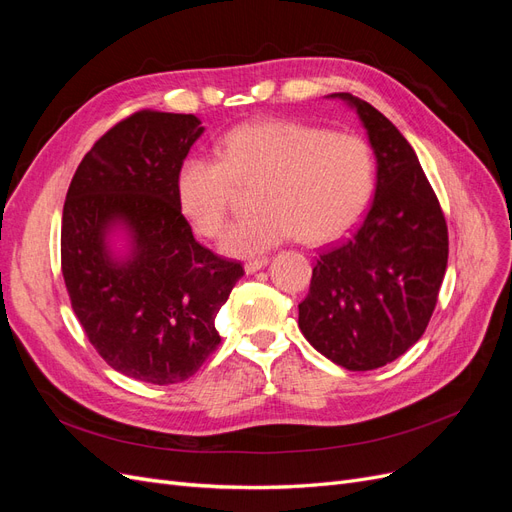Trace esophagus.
Here are the masks:
<instances>
[{
  "label": "esophagus",
  "instance_id": "34e87169",
  "mask_svg": "<svg viewBox=\"0 0 512 512\" xmlns=\"http://www.w3.org/2000/svg\"><path fill=\"white\" fill-rule=\"evenodd\" d=\"M267 265H269L267 258H252V260L245 262L243 269H245L247 275H252V273H256V271H260V269H265Z\"/></svg>",
  "mask_w": 512,
  "mask_h": 512
}]
</instances>
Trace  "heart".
<instances>
[{
	"instance_id": "obj_1",
	"label": "heart",
	"mask_w": 512,
	"mask_h": 512,
	"mask_svg": "<svg viewBox=\"0 0 512 512\" xmlns=\"http://www.w3.org/2000/svg\"><path fill=\"white\" fill-rule=\"evenodd\" d=\"M235 183H258L252 215L222 239L228 256H256L301 237L318 243L361 218L376 183L374 153L361 136L299 121L241 123L222 138L218 156L192 153L177 170L183 218L205 237L228 222Z\"/></svg>"
}]
</instances>
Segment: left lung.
<instances>
[{
	"label": "left lung",
	"mask_w": 512,
	"mask_h": 512,
	"mask_svg": "<svg viewBox=\"0 0 512 512\" xmlns=\"http://www.w3.org/2000/svg\"><path fill=\"white\" fill-rule=\"evenodd\" d=\"M359 117L376 158V196L348 239L322 250L299 329L350 371L399 359L425 333L446 273L448 232L412 145L374 106L331 94Z\"/></svg>",
	"instance_id": "obj_1"
}]
</instances>
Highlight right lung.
I'll use <instances>...</instances> for the list:
<instances>
[{"instance_id": "1", "label": "right lung", "mask_w": 512, "mask_h": 512, "mask_svg": "<svg viewBox=\"0 0 512 512\" xmlns=\"http://www.w3.org/2000/svg\"><path fill=\"white\" fill-rule=\"evenodd\" d=\"M205 128L141 111L76 168L61 213V273L91 346L123 376L175 384L220 344L215 316L243 277L200 245L177 200V170Z\"/></svg>"}]
</instances>
